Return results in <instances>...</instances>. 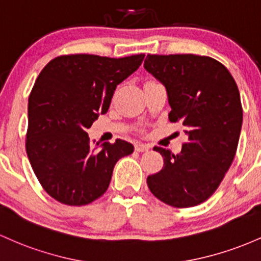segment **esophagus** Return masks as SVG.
Instances as JSON below:
<instances>
[{
	"label": "esophagus",
	"instance_id": "34e87169",
	"mask_svg": "<svg viewBox=\"0 0 261 261\" xmlns=\"http://www.w3.org/2000/svg\"><path fill=\"white\" fill-rule=\"evenodd\" d=\"M149 149H150V146L148 144H144V143H137L136 144L137 151H148Z\"/></svg>",
	"mask_w": 261,
	"mask_h": 261
}]
</instances>
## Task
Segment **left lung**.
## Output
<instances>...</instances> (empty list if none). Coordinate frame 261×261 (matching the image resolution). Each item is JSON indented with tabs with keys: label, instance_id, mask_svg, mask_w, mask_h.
Returning <instances> with one entry per match:
<instances>
[{
	"label": "left lung",
	"instance_id": "1",
	"mask_svg": "<svg viewBox=\"0 0 261 261\" xmlns=\"http://www.w3.org/2000/svg\"><path fill=\"white\" fill-rule=\"evenodd\" d=\"M144 67L166 87L169 121L180 122L189 137L177 155L154 146L164 166L146 184L169 206H197L215 194L236 156L243 122L238 86L210 57L148 54Z\"/></svg>",
	"mask_w": 261,
	"mask_h": 261
}]
</instances>
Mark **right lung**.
Here are the masks:
<instances>
[{
    "mask_svg": "<svg viewBox=\"0 0 261 261\" xmlns=\"http://www.w3.org/2000/svg\"><path fill=\"white\" fill-rule=\"evenodd\" d=\"M144 57L60 55L40 71L28 99L25 150L38 181L54 200L67 206L97 200L108 189L116 163L133 153V145L122 139L96 150L86 130L107 112L117 85Z\"/></svg>",
    "mask_w": 261,
    "mask_h": 261,
    "instance_id": "add662e5",
    "label": "right lung"
}]
</instances>
